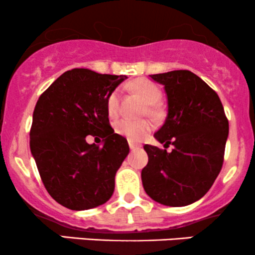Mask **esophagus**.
Instances as JSON below:
<instances>
[{
	"instance_id": "esophagus-1",
	"label": "esophagus",
	"mask_w": 255,
	"mask_h": 255,
	"mask_svg": "<svg viewBox=\"0 0 255 255\" xmlns=\"http://www.w3.org/2000/svg\"><path fill=\"white\" fill-rule=\"evenodd\" d=\"M128 144H129V148H130L131 151L139 150V148L141 147V145L137 144V142H135V141H131V140H129V141H128Z\"/></svg>"
}]
</instances>
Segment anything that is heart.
<instances>
[{"instance_id": "b5f03b06", "label": "heart", "mask_w": 255, "mask_h": 255, "mask_svg": "<svg viewBox=\"0 0 255 255\" xmlns=\"http://www.w3.org/2000/svg\"><path fill=\"white\" fill-rule=\"evenodd\" d=\"M133 90L139 93L148 104H156L162 97L159 87L156 84L148 80L136 81L133 85ZM107 110L110 116H116L120 110V92L119 90L113 91L107 98ZM153 128V122L150 120H131L121 119L116 122L115 129L119 134L131 140V141H140L147 135Z\"/></svg>"}]
</instances>
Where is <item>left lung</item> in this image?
Listing matches in <instances>:
<instances>
[{"label": "left lung", "mask_w": 255, "mask_h": 255, "mask_svg": "<svg viewBox=\"0 0 255 255\" xmlns=\"http://www.w3.org/2000/svg\"><path fill=\"white\" fill-rule=\"evenodd\" d=\"M164 86L168 115L154 137L171 152L145 145V192L166 206H186L203 198L224 160L229 122L217 93L189 71L150 75Z\"/></svg>", "instance_id": "left-lung-1"}]
</instances>
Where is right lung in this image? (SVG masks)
<instances>
[{
    "label": "right lung",
    "instance_id": "1",
    "mask_svg": "<svg viewBox=\"0 0 255 255\" xmlns=\"http://www.w3.org/2000/svg\"><path fill=\"white\" fill-rule=\"evenodd\" d=\"M125 79L74 68L38 99L30 130L32 156L46 191L67 209H93L113 195L129 146L111 128L107 98ZM87 135L102 137L105 145L87 144Z\"/></svg>",
    "mask_w": 255,
    "mask_h": 255
}]
</instances>
